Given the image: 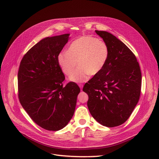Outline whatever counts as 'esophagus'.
<instances>
[{
    "label": "esophagus",
    "mask_w": 159,
    "mask_h": 159,
    "mask_svg": "<svg viewBox=\"0 0 159 159\" xmlns=\"http://www.w3.org/2000/svg\"><path fill=\"white\" fill-rule=\"evenodd\" d=\"M79 87H80V88L81 89V90L82 89V88H83V84H79Z\"/></svg>",
    "instance_id": "1"
}]
</instances>
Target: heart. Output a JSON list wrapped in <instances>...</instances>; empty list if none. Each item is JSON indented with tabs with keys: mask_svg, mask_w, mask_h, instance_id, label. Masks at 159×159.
<instances>
[{
	"mask_svg": "<svg viewBox=\"0 0 159 159\" xmlns=\"http://www.w3.org/2000/svg\"><path fill=\"white\" fill-rule=\"evenodd\" d=\"M110 53L109 46L105 42L84 35L73 41L68 52L58 54L57 61L67 76L72 73L77 63L78 69L71 74L70 80L77 83L84 82L89 79L91 75H96L104 69Z\"/></svg>",
	"mask_w": 159,
	"mask_h": 159,
	"instance_id": "1",
	"label": "heart"
}]
</instances>
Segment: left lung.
I'll return each mask as SVG.
<instances>
[{"label":"left lung","mask_w":159,"mask_h":159,"mask_svg":"<svg viewBox=\"0 0 159 159\" xmlns=\"http://www.w3.org/2000/svg\"><path fill=\"white\" fill-rule=\"evenodd\" d=\"M110 48L104 69L86 83L88 107L93 117L106 127L120 126L131 115L140 98L142 75L137 58L111 33L95 30Z\"/></svg>","instance_id":"8db88e82"}]
</instances>
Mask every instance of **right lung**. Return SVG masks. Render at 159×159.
<instances>
[{"instance_id":"1","label":"right lung","mask_w":159,"mask_h":159,"mask_svg":"<svg viewBox=\"0 0 159 159\" xmlns=\"http://www.w3.org/2000/svg\"><path fill=\"white\" fill-rule=\"evenodd\" d=\"M69 35L41 40L24 55L18 71L22 106L33 122L49 131L60 130L68 124L80 91L73 82L63 86L65 76L57 61Z\"/></svg>"}]
</instances>
